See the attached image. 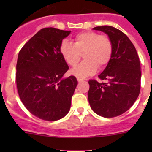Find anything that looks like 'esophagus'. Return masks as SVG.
Here are the masks:
<instances>
[{"label":"esophagus","instance_id":"34e87169","mask_svg":"<svg viewBox=\"0 0 152 152\" xmlns=\"http://www.w3.org/2000/svg\"><path fill=\"white\" fill-rule=\"evenodd\" d=\"M78 82H84V79H77Z\"/></svg>","mask_w":152,"mask_h":152}]
</instances>
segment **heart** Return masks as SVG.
<instances>
[{
	"instance_id": "b5f03b06",
	"label": "heart",
	"mask_w": 152,
	"mask_h": 152,
	"mask_svg": "<svg viewBox=\"0 0 152 152\" xmlns=\"http://www.w3.org/2000/svg\"><path fill=\"white\" fill-rule=\"evenodd\" d=\"M59 52L71 67L77 65L83 53V62L70 73L79 78H85L93 74L98 67L102 69L110 63L113 53V44L108 35L87 31L75 35L73 44L67 40L62 41Z\"/></svg>"
}]
</instances>
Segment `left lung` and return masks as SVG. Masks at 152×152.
<instances>
[{
    "label": "left lung",
    "instance_id": "1",
    "mask_svg": "<svg viewBox=\"0 0 152 152\" xmlns=\"http://www.w3.org/2000/svg\"><path fill=\"white\" fill-rule=\"evenodd\" d=\"M108 34L113 44L110 63L99 75L101 80L88 82V100L99 115L113 118L126 112L137 99L140 90L141 70L139 56L132 42L119 29L110 26L93 28Z\"/></svg>",
    "mask_w": 152,
    "mask_h": 152
}]
</instances>
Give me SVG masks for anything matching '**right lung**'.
I'll return each mask as SVG.
<instances>
[{"instance_id": "obj_1", "label": "right lung", "mask_w": 152, "mask_h": 152, "mask_svg": "<svg viewBox=\"0 0 152 152\" xmlns=\"http://www.w3.org/2000/svg\"><path fill=\"white\" fill-rule=\"evenodd\" d=\"M70 31L42 28L18 54L16 83L20 99L32 115L42 120L57 121L70 110L78 82L73 76L62 79L69 67L59 45Z\"/></svg>"}]
</instances>
